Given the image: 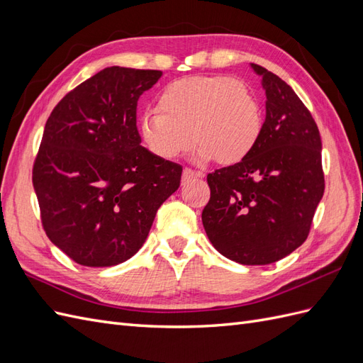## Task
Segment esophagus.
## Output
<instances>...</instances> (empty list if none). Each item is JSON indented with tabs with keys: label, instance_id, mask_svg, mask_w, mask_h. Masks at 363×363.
<instances>
[{
	"label": "esophagus",
	"instance_id": "esophagus-1",
	"mask_svg": "<svg viewBox=\"0 0 363 363\" xmlns=\"http://www.w3.org/2000/svg\"><path fill=\"white\" fill-rule=\"evenodd\" d=\"M195 177L203 179V177H204V172H203V171H194V169H191V168H184V169H183V175H182V182H183V183L189 182V180H192V179H195Z\"/></svg>",
	"mask_w": 363,
	"mask_h": 363
}]
</instances>
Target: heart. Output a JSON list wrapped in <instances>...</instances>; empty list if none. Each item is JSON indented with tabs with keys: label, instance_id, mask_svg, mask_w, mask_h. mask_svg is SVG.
<instances>
[{
	"label": "heart",
	"instance_id": "1",
	"mask_svg": "<svg viewBox=\"0 0 363 363\" xmlns=\"http://www.w3.org/2000/svg\"><path fill=\"white\" fill-rule=\"evenodd\" d=\"M262 124L260 106L247 84L225 75H195L164 87L157 111L142 115L139 133L162 159L184 155L195 139L199 159L233 164L256 148Z\"/></svg>",
	"mask_w": 363,
	"mask_h": 363
}]
</instances>
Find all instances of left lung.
Returning a JSON list of instances; mask_svg holds the SVG:
<instances>
[{
  "mask_svg": "<svg viewBox=\"0 0 363 363\" xmlns=\"http://www.w3.org/2000/svg\"><path fill=\"white\" fill-rule=\"evenodd\" d=\"M267 94V118L251 155L207 174L203 225L212 245L242 265H268L309 236L324 194L321 136L309 108L279 75L251 65Z\"/></svg>",
  "mask_w": 363,
  "mask_h": 363,
  "instance_id": "left-lung-1",
  "label": "left lung"
}]
</instances>
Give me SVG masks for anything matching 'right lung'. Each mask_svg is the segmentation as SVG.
I'll use <instances>...</instances> for the list:
<instances>
[{"label": "right lung", "mask_w": 363, "mask_h": 363, "mask_svg": "<svg viewBox=\"0 0 363 363\" xmlns=\"http://www.w3.org/2000/svg\"><path fill=\"white\" fill-rule=\"evenodd\" d=\"M162 71L111 67L65 95L47 119L33 163L40 221L83 267H113L145 242L183 168L140 145L139 96Z\"/></svg>", "instance_id": "obj_1"}]
</instances>
